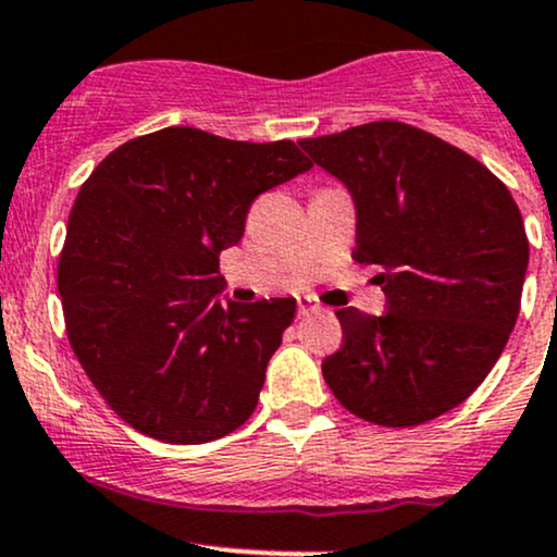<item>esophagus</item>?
Segmentation results:
<instances>
[{
    "mask_svg": "<svg viewBox=\"0 0 557 557\" xmlns=\"http://www.w3.org/2000/svg\"><path fill=\"white\" fill-rule=\"evenodd\" d=\"M314 311H320V307H317L314 301H311L309 296H304V298H298V317H309V314H314Z\"/></svg>",
    "mask_w": 557,
    "mask_h": 557,
    "instance_id": "1",
    "label": "esophagus"
}]
</instances>
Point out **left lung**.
I'll return each mask as SVG.
<instances>
[{"mask_svg": "<svg viewBox=\"0 0 557 557\" xmlns=\"http://www.w3.org/2000/svg\"><path fill=\"white\" fill-rule=\"evenodd\" d=\"M351 195L359 264L388 311H338L322 362L335 399L375 425L428 423L468 399L516 327L529 240L507 187L468 152L399 121L298 139Z\"/></svg>", "mask_w": 557, "mask_h": 557, "instance_id": "left-lung-1", "label": "left lung"}]
</instances>
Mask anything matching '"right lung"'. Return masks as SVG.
Segmentation results:
<instances>
[{"label": "right lung", "instance_id": "add662e5", "mask_svg": "<svg viewBox=\"0 0 557 557\" xmlns=\"http://www.w3.org/2000/svg\"><path fill=\"white\" fill-rule=\"evenodd\" d=\"M309 169L290 139L169 126L115 148L78 189L58 267L65 327L89 381L139 433L206 444L250 418L296 298L230 301L219 256L261 193Z\"/></svg>", "mask_w": 557, "mask_h": 557}]
</instances>
